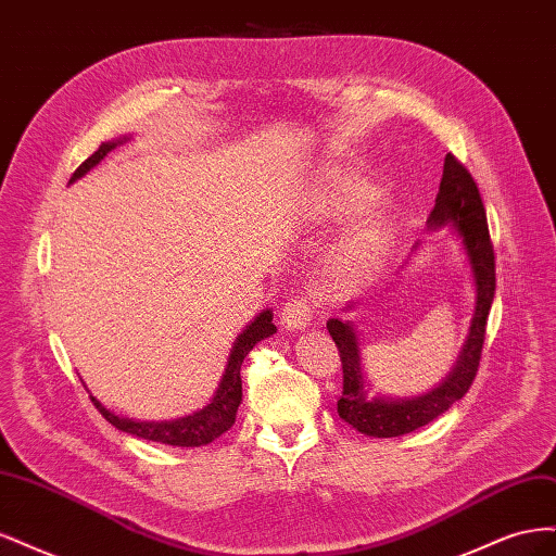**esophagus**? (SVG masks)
<instances>
[{"instance_id": "1", "label": "esophagus", "mask_w": 556, "mask_h": 556, "mask_svg": "<svg viewBox=\"0 0 556 556\" xmlns=\"http://www.w3.org/2000/svg\"><path fill=\"white\" fill-rule=\"evenodd\" d=\"M317 311V299L311 292H299L292 299H288L280 308V319H282V327L288 329H304L311 317Z\"/></svg>"}]
</instances>
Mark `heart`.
<instances>
[{"label": "heart", "mask_w": 556, "mask_h": 556, "mask_svg": "<svg viewBox=\"0 0 556 556\" xmlns=\"http://www.w3.org/2000/svg\"><path fill=\"white\" fill-rule=\"evenodd\" d=\"M378 192L371 185L345 174H331L315 192V206L323 215L345 217L371 208ZM392 243V229L382 220H371L357 227L343 243V262L348 266H368L378 262Z\"/></svg>", "instance_id": "obj_1"}]
</instances>
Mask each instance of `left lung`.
Segmentation results:
<instances>
[{"label":"left lung","instance_id":"left-lung-1","mask_svg":"<svg viewBox=\"0 0 556 556\" xmlns=\"http://www.w3.org/2000/svg\"><path fill=\"white\" fill-rule=\"evenodd\" d=\"M443 225H452L459 233L470 268H473L478 301L464 352L459 355L454 371L441 387L410 401L368 399L364 392L355 327L350 323H341V319H329L327 323L331 339L336 348H339L343 366V394L339 399V417L352 425V429L374 435V439H394V435L410 433L429 425L431 419L443 415L452 403H457L470 390V384H473L478 376L486 333V317H490L496 292L494 245L490 239V227H486V213L478 185L466 166L452 153L445 155L439 197H435V206L429 215V227Z\"/></svg>","mask_w":556,"mask_h":556}]
</instances>
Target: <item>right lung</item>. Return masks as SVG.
Returning a JSON list of instances; mask_svg holds the SVG:
<instances>
[{
  "label": "right lung",
  "instance_id": "right-lung-1",
  "mask_svg": "<svg viewBox=\"0 0 556 556\" xmlns=\"http://www.w3.org/2000/svg\"><path fill=\"white\" fill-rule=\"evenodd\" d=\"M117 143H121V141H109V143L99 146L97 153H92L74 172L72 180H76L86 172H90L92 166L99 160H104L109 150H113ZM271 319H274L271 311H264V313H260L255 323L245 327V331L239 336V341L233 343V348H231L229 364L225 368V376L220 380V387H217L213 401L208 403L204 410H199L194 415L172 419V422H137V419L113 415L94 396H90V399L97 406V410L104 415L106 422H111L115 429L127 431L131 435H139V439L164 443V445H176V447L206 445V443L215 441L217 435H223L225 431H229L231 425L237 422V410L241 406V394H243L241 392L243 359L248 357V352L255 348L262 339H266V336H271L276 331V325L271 323Z\"/></svg>",
  "mask_w": 556,
  "mask_h": 556
}]
</instances>
